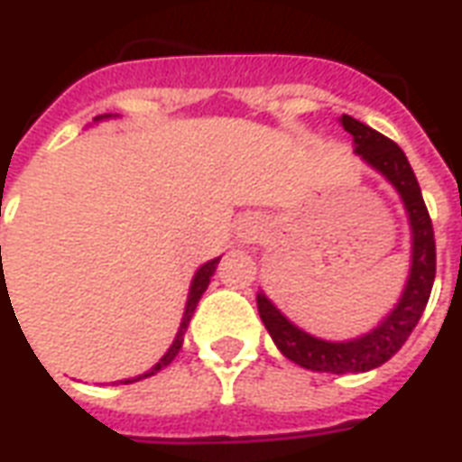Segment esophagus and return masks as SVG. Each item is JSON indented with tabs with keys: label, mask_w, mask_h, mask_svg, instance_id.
<instances>
[{
	"label": "esophagus",
	"mask_w": 462,
	"mask_h": 462,
	"mask_svg": "<svg viewBox=\"0 0 462 462\" xmlns=\"http://www.w3.org/2000/svg\"><path fill=\"white\" fill-rule=\"evenodd\" d=\"M242 237H245V242L254 240V227H247V230L242 232Z\"/></svg>",
	"instance_id": "34e87169"
}]
</instances>
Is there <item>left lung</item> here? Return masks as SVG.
<instances>
[{
	"label": "left lung",
	"mask_w": 462,
	"mask_h": 462,
	"mask_svg": "<svg viewBox=\"0 0 462 462\" xmlns=\"http://www.w3.org/2000/svg\"><path fill=\"white\" fill-rule=\"evenodd\" d=\"M339 123L344 125V131L354 135L358 155L368 165H374L378 172H383L403 198L408 217H411V230H413V264L408 274L406 291L381 327L361 339L341 341V344L314 339L307 331L297 329L282 317L280 310L262 291L257 294V310L277 348L290 361L311 371L358 374V371H371L386 364L388 358L406 344L411 331L416 329L418 319L426 310L430 290H433V280H436V237H433V222L420 195V185L406 152L391 138L381 135L374 128H368L366 123L356 121L351 116H341Z\"/></svg>",
	"instance_id": "left-lung-1"
}]
</instances>
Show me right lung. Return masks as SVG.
I'll return each mask as SVG.
<instances>
[{
	"label": "right lung",
	"instance_id": "obj_1",
	"mask_svg": "<svg viewBox=\"0 0 462 462\" xmlns=\"http://www.w3.org/2000/svg\"><path fill=\"white\" fill-rule=\"evenodd\" d=\"M0 260H2V247H0ZM217 262H220V260H212V262H208V264H202L200 270H198V274H195V280H192V287H190V297H188V307H185V317H182L180 331H178V337H175V341H172V346L168 348V354H165V356H162L161 361H158V364H155V366L151 368V371H145L143 376L125 378L123 383H133V381H141V378L152 376V374H158L161 368L168 366L172 358L178 356V351H180V346H182V334H185V329H188V324H190L192 311H195V307H198V301H200L202 291L208 290V284H210V277H212V274H215V267H217ZM2 283H5V282H2ZM5 290H6V284L5 288H2V291H5Z\"/></svg>",
	"mask_w": 462,
	"mask_h": 462
}]
</instances>
